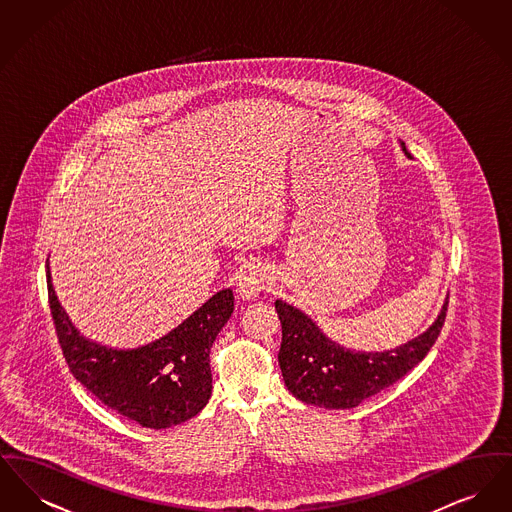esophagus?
Masks as SVG:
<instances>
[{
	"instance_id": "esophagus-1",
	"label": "esophagus",
	"mask_w": 512,
	"mask_h": 512,
	"mask_svg": "<svg viewBox=\"0 0 512 512\" xmlns=\"http://www.w3.org/2000/svg\"><path fill=\"white\" fill-rule=\"evenodd\" d=\"M268 284H270V270L263 265H251L240 278L238 293L244 299H255L259 293L267 290Z\"/></svg>"
}]
</instances>
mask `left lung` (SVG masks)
Returning a JSON list of instances; mask_svg holds the SVG:
<instances>
[{
    "label": "left lung",
    "instance_id": "1",
    "mask_svg": "<svg viewBox=\"0 0 512 512\" xmlns=\"http://www.w3.org/2000/svg\"><path fill=\"white\" fill-rule=\"evenodd\" d=\"M407 157L409 151L403 144ZM282 322L278 363L293 395L324 409H353L368 397L401 380L418 365L438 340L445 322L447 301L436 322L420 336L388 351H351L326 338L317 324L292 305L276 299Z\"/></svg>",
    "mask_w": 512,
    "mask_h": 512
}]
</instances>
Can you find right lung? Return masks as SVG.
Here are the masks:
<instances>
[{
    "label": "right lung",
    "instance_id": "1",
    "mask_svg": "<svg viewBox=\"0 0 512 512\" xmlns=\"http://www.w3.org/2000/svg\"><path fill=\"white\" fill-rule=\"evenodd\" d=\"M49 309L74 378L103 405L153 430L199 413L213 390L209 353L234 313V293L220 290L167 336L136 349L86 340L57 301L48 267Z\"/></svg>",
    "mask_w": 512,
    "mask_h": 512
}]
</instances>
